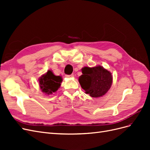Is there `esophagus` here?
<instances>
[{"mask_svg": "<svg viewBox=\"0 0 150 150\" xmlns=\"http://www.w3.org/2000/svg\"><path fill=\"white\" fill-rule=\"evenodd\" d=\"M66 78H72L74 77V74H71V75H66Z\"/></svg>", "mask_w": 150, "mask_h": 150, "instance_id": "1", "label": "esophagus"}]
</instances>
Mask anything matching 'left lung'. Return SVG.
Here are the masks:
<instances>
[{
    "label": "left lung",
    "instance_id": "1",
    "mask_svg": "<svg viewBox=\"0 0 150 150\" xmlns=\"http://www.w3.org/2000/svg\"><path fill=\"white\" fill-rule=\"evenodd\" d=\"M79 78V82L86 94L93 98L103 96L110 89L112 76L110 71L101 66L84 67Z\"/></svg>",
    "mask_w": 150,
    "mask_h": 150
}]
</instances>
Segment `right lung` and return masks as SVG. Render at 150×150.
Returning <instances> with one entry per match:
<instances>
[{
  "label": "right lung",
  "mask_w": 150,
  "mask_h": 150,
  "mask_svg": "<svg viewBox=\"0 0 150 150\" xmlns=\"http://www.w3.org/2000/svg\"><path fill=\"white\" fill-rule=\"evenodd\" d=\"M62 81V79L61 76H55L50 70L39 79V86L42 91L47 95L55 93L60 88Z\"/></svg>",
  "instance_id": "add662e5"
}]
</instances>
